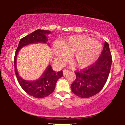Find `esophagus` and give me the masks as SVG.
<instances>
[{
  "label": "esophagus",
  "mask_w": 125,
  "mask_h": 125,
  "mask_svg": "<svg viewBox=\"0 0 125 125\" xmlns=\"http://www.w3.org/2000/svg\"><path fill=\"white\" fill-rule=\"evenodd\" d=\"M69 71H70L68 70H63V75H66V73H68Z\"/></svg>",
  "instance_id": "34e87169"
}]
</instances>
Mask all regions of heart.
<instances>
[{
	"instance_id": "obj_1",
	"label": "heart",
	"mask_w": 125,
	"mask_h": 125,
	"mask_svg": "<svg viewBox=\"0 0 125 125\" xmlns=\"http://www.w3.org/2000/svg\"><path fill=\"white\" fill-rule=\"evenodd\" d=\"M101 43L95 39L83 35L72 36L60 43L55 42L52 51L55 60L62 64L68 54L79 68H85L97 60L102 52Z\"/></svg>"
}]
</instances>
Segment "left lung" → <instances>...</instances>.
Wrapping results in <instances>:
<instances>
[{
	"label": "left lung",
	"mask_w": 125,
	"mask_h": 125,
	"mask_svg": "<svg viewBox=\"0 0 125 125\" xmlns=\"http://www.w3.org/2000/svg\"><path fill=\"white\" fill-rule=\"evenodd\" d=\"M111 64L109 44L105 42L95 63L86 70L75 73L76 78L71 85L73 93L81 98H89L99 93L108 80Z\"/></svg>",
	"instance_id": "8db88e82"
}]
</instances>
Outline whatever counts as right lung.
<instances>
[{"instance_id":"add662e5","label":"right lung","mask_w":125,"mask_h":125,"mask_svg":"<svg viewBox=\"0 0 125 125\" xmlns=\"http://www.w3.org/2000/svg\"><path fill=\"white\" fill-rule=\"evenodd\" d=\"M48 30H37L32 33L27 35L21 39L14 56V71L18 82L22 89L29 95L35 98L45 97L51 94L54 91L57 81L63 76L62 71L55 72L52 69L50 65L47 66L45 71L39 79L33 81L24 80L19 74L17 70V57L22 48L26 45L33 43H46L48 41L47 35L51 33ZM48 46L50 44L48 43Z\"/></svg>"}]
</instances>
